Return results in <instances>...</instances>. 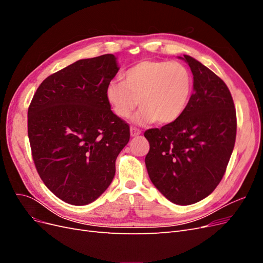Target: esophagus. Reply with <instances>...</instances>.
<instances>
[{
	"label": "esophagus",
	"instance_id": "1",
	"mask_svg": "<svg viewBox=\"0 0 263 263\" xmlns=\"http://www.w3.org/2000/svg\"><path fill=\"white\" fill-rule=\"evenodd\" d=\"M140 129L136 128V127H130V136L132 137H135V136H138V135H140Z\"/></svg>",
	"mask_w": 263,
	"mask_h": 263
}]
</instances>
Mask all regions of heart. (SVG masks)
<instances>
[{
  "label": "heart",
  "instance_id": "1",
  "mask_svg": "<svg viewBox=\"0 0 263 263\" xmlns=\"http://www.w3.org/2000/svg\"><path fill=\"white\" fill-rule=\"evenodd\" d=\"M192 91V76L180 62L144 60L130 67L123 82L110 81L105 97L113 113L122 119L141 109L135 122L170 124L182 115Z\"/></svg>",
  "mask_w": 263,
  "mask_h": 263
}]
</instances>
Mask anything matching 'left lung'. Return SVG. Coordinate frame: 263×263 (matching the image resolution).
I'll list each match as a JSON object with an SVG mask.
<instances>
[{
	"mask_svg": "<svg viewBox=\"0 0 263 263\" xmlns=\"http://www.w3.org/2000/svg\"><path fill=\"white\" fill-rule=\"evenodd\" d=\"M182 59L193 73L194 92L177 121L145 132V162L151 182L169 201L190 205L209 196L224 177L237 117L225 82L190 55Z\"/></svg>",
	"mask_w": 263,
	"mask_h": 263,
	"instance_id": "obj_1",
	"label": "left lung"
}]
</instances>
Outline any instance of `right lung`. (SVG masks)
<instances>
[{"label":"right lung","mask_w":263,"mask_h":263,"mask_svg":"<svg viewBox=\"0 0 263 263\" xmlns=\"http://www.w3.org/2000/svg\"><path fill=\"white\" fill-rule=\"evenodd\" d=\"M114 54L78 60L46 78L28 107V138L39 177L63 202L86 205L112 183L129 125L110 109Z\"/></svg>","instance_id":"right-lung-1"}]
</instances>
